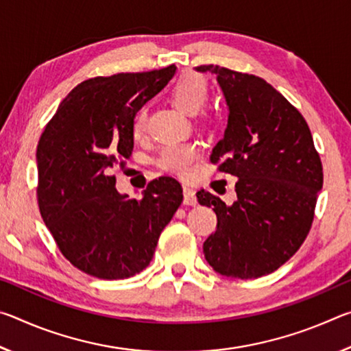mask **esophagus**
<instances>
[{"mask_svg": "<svg viewBox=\"0 0 351 351\" xmlns=\"http://www.w3.org/2000/svg\"><path fill=\"white\" fill-rule=\"evenodd\" d=\"M182 193H184V204L195 206L198 203L197 195H195V190L190 186H182Z\"/></svg>", "mask_w": 351, "mask_h": 351, "instance_id": "obj_1", "label": "esophagus"}]
</instances>
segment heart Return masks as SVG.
<instances>
[{"instance_id": "obj_1", "label": "heart", "mask_w": 351, "mask_h": 351, "mask_svg": "<svg viewBox=\"0 0 351 351\" xmlns=\"http://www.w3.org/2000/svg\"><path fill=\"white\" fill-rule=\"evenodd\" d=\"M170 99L182 112L193 116L206 105L209 99V88H207L206 80L198 74H184L171 86ZM145 127L147 111L145 108H139L133 117L134 136L144 133ZM198 156L199 150L193 142H175V144L165 145L159 152L156 162L167 171L184 176L192 171Z\"/></svg>"}]
</instances>
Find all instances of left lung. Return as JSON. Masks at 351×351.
<instances>
[{
  "label": "left lung",
  "mask_w": 351,
  "mask_h": 351,
  "mask_svg": "<svg viewBox=\"0 0 351 351\" xmlns=\"http://www.w3.org/2000/svg\"><path fill=\"white\" fill-rule=\"evenodd\" d=\"M224 94L229 116L210 161L239 178L237 199L226 204L197 193L213 207L217 230L204 241V257L218 274L257 278L271 274L297 252L310 232L324 173L304 116L257 75L203 64Z\"/></svg>",
  "instance_id": "1"
}]
</instances>
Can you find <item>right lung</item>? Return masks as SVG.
I'll return each mask as SVG.
<instances>
[{
  "label": "right lung",
  "instance_id": "add662e5",
  "mask_svg": "<svg viewBox=\"0 0 351 351\" xmlns=\"http://www.w3.org/2000/svg\"><path fill=\"white\" fill-rule=\"evenodd\" d=\"M176 66L94 77L58 105L37 147L38 206L58 249L75 268L117 280L153 258L159 235L182 203L175 178L148 182L141 199L111 175L133 152V117L167 85Z\"/></svg>",
  "mask_w": 351,
  "mask_h": 351
}]
</instances>
